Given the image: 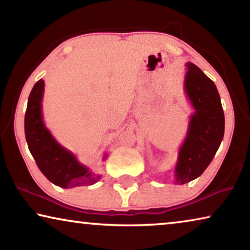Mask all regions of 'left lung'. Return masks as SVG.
Masks as SVG:
<instances>
[{"mask_svg": "<svg viewBox=\"0 0 250 250\" xmlns=\"http://www.w3.org/2000/svg\"><path fill=\"white\" fill-rule=\"evenodd\" d=\"M184 91L194 109L175 166V184L190 182L204 173L223 140L224 112L216 85L199 67L188 62Z\"/></svg>", "mask_w": 250, "mask_h": 250, "instance_id": "8db88e82", "label": "left lung"}]
</instances>
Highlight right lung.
I'll use <instances>...</instances> for the list:
<instances>
[{
	"label": "right lung",
	"instance_id": "right-lung-1",
	"mask_svg": "<svg viewBox=\"0 0 250 250\" xmlns=\"http://www.w3.org/2000/svg\"><path fill=\"white\" fill-rule=\"evenodd\" d=\"M44 81L34 85L25 115V135L28 149L36 165L50 182L64 189L91 186L101 179L82 165L73 153L64 149L51 135L42 118ZM107 157L104 153V160Z\"/></svg>",
	"mask_w": 250,
	"mask_h": 250
}]
</instances>
